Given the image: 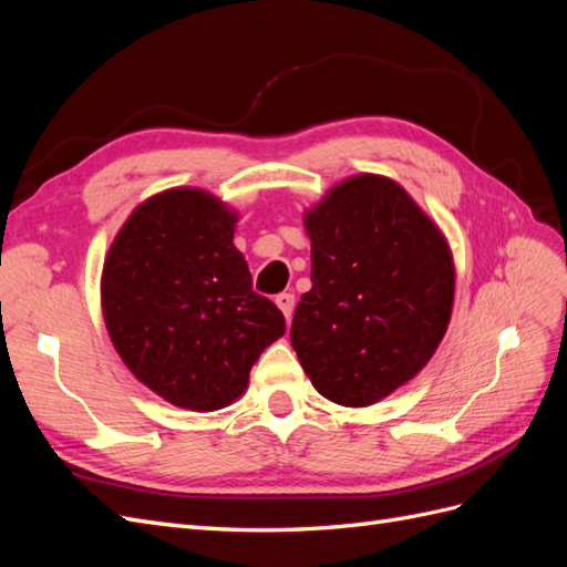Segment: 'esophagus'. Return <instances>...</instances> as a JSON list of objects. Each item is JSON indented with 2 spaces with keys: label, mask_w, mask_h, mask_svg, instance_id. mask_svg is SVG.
<instances>
[{
  "label": "esophagus",
  "mask_w": 567,
  "mask_h": 567,
  "mask_svg": "<svg viewBox=\"0 0 567 567\" xmlns=\"http://www.w3.org/2000/svg\"><path fill=\"white\" fill-rule=\"evenodd\" d=\"M277 305H279V310L284 312L286 321L290 323V319H293V310H296V296L293 293H279Z\"/></svg>",
  "instance_id": "obj_1"
}]
</instances>
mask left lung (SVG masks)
I'll return each instance as SVG.
<instances>
[{
    "label": "left lung",
    "mask_w": 567,
    "mask_h": 567,
    "mask_svg": "<svg viewBox=\"0 0 567 567\" xmlns=\"http://www.w3.org/2000/svg\"><path fill=\"white\" fill-rule=\"evenodd\" d=\"M312 288L290 342L312 385L342 406H369L431 362L454 302V260L442 231L381 175L333 186L305 213Z\"/></svg>",
    "instance_id": "8db88e82"
}]
</instances>
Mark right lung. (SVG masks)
Here are the masks:
<instances>
[{
    "instance_id": "add662e5",
    "label": "right lung",
    "mask_w": 567,
    "mask_h": 567,
    "mask_svg": "<svg viewBox=\"0 0 567 567\" xmlns=\"http://www.w3.org/2000/svg\"><path fill=\"white\" fill-rule=\"evenodd\" d=\"M236 213L200 188L151 196L117 231L101 277L106 329L127 369L169 404L215 411L241 398L286 319L252 290Z\"/></svg>"
}]
</instances>
